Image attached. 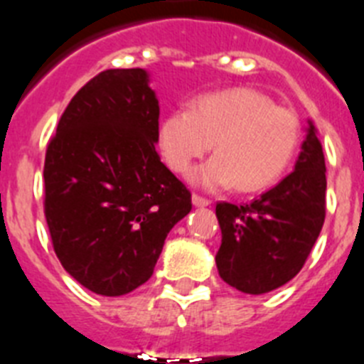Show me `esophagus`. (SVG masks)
<instances>
[{"label": "esophagus", "mask_w": 364, "mask_h": 364, "mask_svg": "<svg viewBox=\"0 0 364 364\" xmlns=\"http://www.w3.org/2000/svg\"><path fill=\"white\" fill-rule=\"evenodd\" d=\"M192 203H194L196 207H208V205L213 203V201L208 200V198H203V196H200V194H194L192 196Z\"/></svg>", "instance_id": "esophagus-1"}]
</instances>
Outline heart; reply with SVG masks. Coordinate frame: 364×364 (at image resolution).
I'll return each instance as SVG.
<instances>
[{
    "mask_svg": "<svg viewBox=\"0 0 364 364\" xmlns=\"http://www.w3.org/2000/svg\"><path fill=\"white\" fill-rule=\"evenodd\" d=\"M302 141V122L293 109L267 95L232 87L200 97L191 109L170 113L159 129L164 161L186 176L214 143L216 156L196 170L192 181L205 188L258 192L282 178Z\"/></svg>",
    "mask_w": 364,
    "mask_h": 364,
    "instance_id": "b5f03b06",
    "label": "heart"
}]
</instances>
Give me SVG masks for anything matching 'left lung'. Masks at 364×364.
I'll return each instance as SVG.
<instances>
[{
  "label": "left lung",
  "instance_id": "left-lung-1",
  "mask_svg": "<svg viewBox=\"0 0 364 364\" xmlns=\"http://www.w3.org/2000/svg\"><path fill=\"white\" fill-rule=\"evenodd\" d=\"M223 282L249 295L289 282L308 260L326 216V164L309 122L295 170L251 203L216 205Z\"/></svg>",
  "mask_w": 364,
  "mask_h": 364
}]
</instances>
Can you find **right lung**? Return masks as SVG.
Returning a JSON list of instances; mask_svg holds the SVG:
<instances>
[{
	"label": "right lung",
	"mask_w": 364,
	"mask_h": 364,
	"mask_svg": "<svg viewBox=\"0 0 364 364\" xmlns=\"http://www.w3.org/2000/svg\"><path fill=\"white\" fill-rule=\"evenodd\" d=\"M159 102L144 69H107L82 86L50 137L43 213L60 264L104 296L154 273L191 191L156 150Z\"/></svg>",
	"instance_id": "right-lung-1"
}]
</instances>
